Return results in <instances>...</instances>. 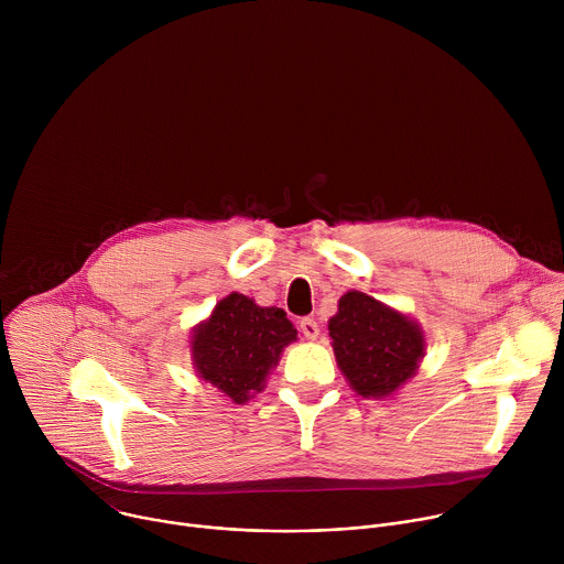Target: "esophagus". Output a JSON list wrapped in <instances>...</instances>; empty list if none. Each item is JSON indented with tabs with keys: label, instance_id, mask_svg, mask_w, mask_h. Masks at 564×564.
I'll list each match as a JSON object with an SVG mask.
<instances>
[{
	"label": "esophagus",
	"instance_id": "1",
	"mask_svg": "<svg viewBox=\"0 0 564 564\" xmlns=\"http://www.w3.org/2000/svg\"><path fill=\"white\" fill-rule=\"evenodd\" d=\"M299 330H301V335L305 337V339H310V341H314V339H318V324L314 318H310V316H305V318H301V324H299Z\"/></svg>",
	"mask_w": 564,
	"mask_h": 564
}]
</instances>
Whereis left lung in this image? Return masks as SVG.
I'll return each mask as SVG.
<instances>
[{
    "label": "left lung",
    "mask_w": 564,
    "mask_h": 564,
    "mask_svg": "<svg viewBox=\"0 0 564 564\" xmlns=\"http://www.w3.org/2000/svg\"><path fill=\"white\" fill-rule=\"evenodd\" d=\"M328 335L341 375L366 399H386L404 388L426 352V335L413 316L359 290L339 299Z\"/></svg>",
    "instance_id": "obj_1"
}]
</instances>
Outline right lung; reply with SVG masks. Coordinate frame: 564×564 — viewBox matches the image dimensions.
Here are the masks:
<instances>
[{
    "mask_svg": "<svg viewBox=\"0 0 564 564\" xmlns=\"http://www.w3.org/2000/svg\"><path fill=\"white\" fill-rule=\"evenodd\" d=\"M292 341H296V328L281 307H263L246 294L231 292L194 326L192 366L205 383L240 406L265 388L268 375Z\"/></svg>",
    "mask_w": 564,
    "mask_h": 564,
    "instance_id": "right-lung-1",
    "label": "right lung"
}]
</instances>
